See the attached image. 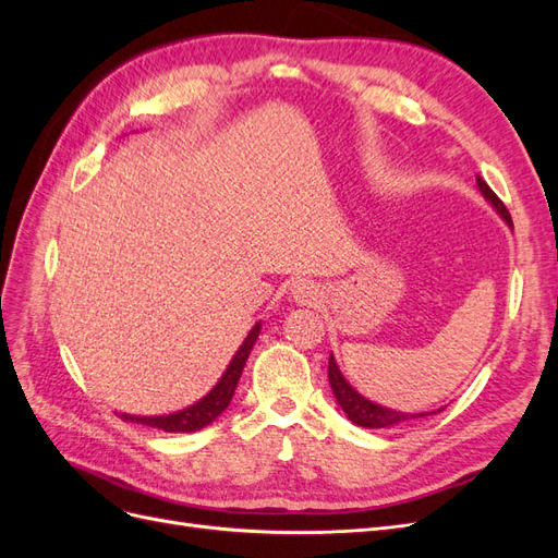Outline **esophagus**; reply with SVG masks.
Returning a JSON list of instances; mask_svg holds the SVG:
<instances>
[{
  "label": "esophagus",
  "instance_id": "esophagus-1",
  "mask_svg": "<svg viewBox=\"0 0 558 558\" xmlns=\"http://www.w3.org/2000/svg\"><path fill=\"white\" fill-rule=\"evenodd\" d=\"M291 295H293L298 305H314V302L318 300V289L312 281L300 279L291 286Z\"/></svg>",
  "mask_w": 558,
  "mask_h": 558
}]
</instances>
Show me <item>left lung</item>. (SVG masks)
I'll list each match as a JSON object with an SVG mask.
<instances>
[{
    "label": "left lung",
    "instance_id": "8db88e82",
    "mask_svg": "<svg viewBox=\"0 0 558 558\" xmlns=\"http://www.w3.org/2000/svg\"><path fill=\"white\" fill-rule=\"evenodd\" d=\"M477 185H480V191H482V195H484V199L488 202V205H492L496 209V214L502 218V221L512 228L510 211L505 209V205L498 199V195L492 189H488V183L480 174H477ZM328 379H330L332 393L337 398V404H340L342 412L349 416V421H353V424L363 426V428H393V426L404 424V421L424 418V416L442 412V410H437V412H418V414L398 412V410L384 408V404H377L373 400H367L365 396H361L356 388H353L344 379V375L340 373V365H337L332 353H330V361H328Z\"/></svg>",
    "mask_w": 558,
    "mask_h": 558
}]
</instances>
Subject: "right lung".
Wrapping results in <instances>:
<instances>
[{
    "instance_id": "1",
    "label": "right lung",
    "mask_w": 558,
    "mask_h": 558,
    "mask_svg": "<svg viewBox=\"0 0 558 558\" xmlns=\"http://www.w3.org/2000/svg\"><path fill=\"white\" fill-rule=\"evenodd\" d=\"M260 335V320L256 326L248 330V335L244 337L242 347L234 353L230 365L226 367V373L221 375V379L216 381V386L211 391L199 398L195 404L172 414H162V416H134V414H121L123 421H132V424H142V426H150V428H160L165 433H195L199 428L209 426L211 421H216L218 416L223 414V410L230 404L234 388H238V381L242 377V369L246 365L248 353L256 344Z\"/></svg>"
}]
</instances>
